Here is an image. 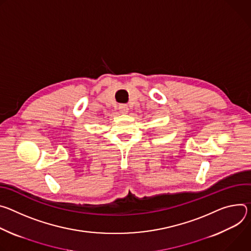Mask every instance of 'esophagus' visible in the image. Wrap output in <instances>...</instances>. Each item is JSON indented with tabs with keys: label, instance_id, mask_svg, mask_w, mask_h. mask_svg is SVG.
<instances>
[{
	"label": "esophagus",
	"instance_id": "obj_1",
	"mask_svg": "<svg viewBox=\"0 0 251 251\" xmlns=\"http://www.w3.org/2000/svg\"><path fill=\"white\" fill-rule=\"evenodd\" d=\"M119 109L122 114H127L128 113V106L126 104H121L119 106Z\"/></svg>",
	"mask_w": 251,
	"mask_h": 251
}]
</instances>
